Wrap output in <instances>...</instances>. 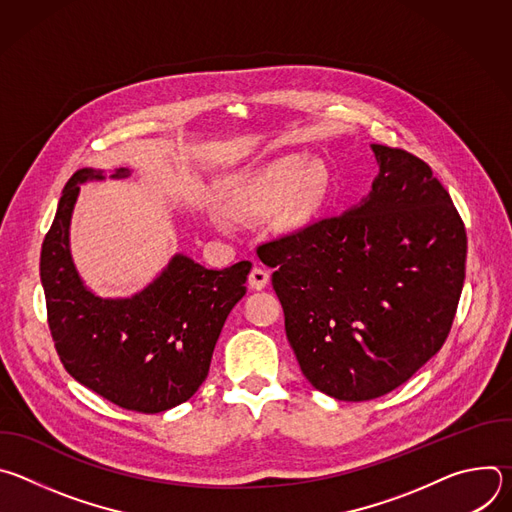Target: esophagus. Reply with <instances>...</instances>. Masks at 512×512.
Instances as JSON below:
<instances>
[{
    "instance_id": "34e87169",
    "label": "esophagus",
    "mask_w": 512,
    "mask_h": 512,
    "mask_svg": "<svg viewBox=\"0 0 512 512\" xmlns=\"http://www.w3.org/2000/svg\"><path fill=\"white\" fill-rule=\"evenodd\" d=\"M267 283H269V273H267L265 269H261V267H253L251 273H249V287L259 291V289H263Z\"/></svg>"
}]
</instances>
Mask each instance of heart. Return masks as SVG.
I'll use <instances>...</instances> for the list:
<instances>
[{"mask_svg": "<svg viewBox=\"0 0 512 512\" xmlns=\"http://www.w3.org/2000/svg\"><path fill=\"white\" fill-rule=\"evenodd\" d=\"M328 174L322 164H308L298 156L279 158L261 166L259 170L243 176L229 192V204L233 210L249 216L265 214L275 207L279 225L294 227L320 204L326 190ZM216 227L227 229V218L214 214Z\"/></svg>", "mask_w": 512, "mask_h": 512, "instance_id": "b5f03b06", "label": "heart"}]
</instances>
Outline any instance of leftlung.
Segmentation results:
<instances>
[{
  "instance_id": "left-lung-1",
  "label": "left lung",
  "mask_w": 512,
  "mask_h": 512,
  "mask_svg": "<svg viewBox=\"0 0 512 512\" xmlns=\"http://www.w3.org/2000/svg\"><path fill=\"white\" fill-rule=\"evenodd\" d=\"M371 148L369 198L257 247L304 377L338 401L387 395L437 354L466 271V229L442 182L405 150Z\"/></svg>"
}]
</instances>
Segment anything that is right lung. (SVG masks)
Segmentation results:
<instances>
[{"label":"right lung","mask_w":512,"mask_h":512,"mask_svg":"<svg viewBox=\"0 0 512 512\" xmlns=\"http://www.w3.org/2000/svg\"><path fill=\"white\" fill-rule=\"evenodd\" d=\"M119 168L111 178H127ZM83 168L66 182L42 243L40 279L48 326L72 379L137 413H162L188 401L204 383L229 312L245 296L251 261L206 269L186 255L139 294L103 300L85 287L68 249L72 208L83 182L103 180Z\"/></svg>","instance_id":"1"}]
</instances>
